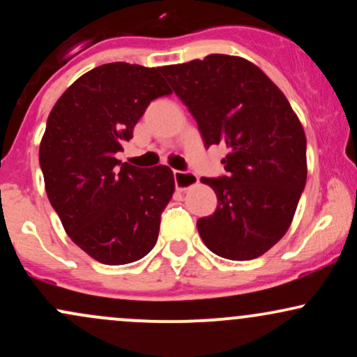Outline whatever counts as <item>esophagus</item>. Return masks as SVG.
I'll return each instance as SVG.
<instances>
[{
  "instance_id": "34e87169",
  "label": "esophagus",
  "mask_w": 357,
  "mask_h": 357,
  "mask_svg": "<svg viewBox=\"0 0 357 357\" xmlns=\"http://www.w3.org/2000/svg\"><path fill=\"white\" fill-rule=\"evenodd\" d=\"M174 183L176 190L178 191H186L188 188L195 186L198 183V176L190 171H174Z\"/></svg>"
}]
</instances>
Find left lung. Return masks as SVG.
I'll return each instance as SVG.
<instances>
[{
  "mask_svg": "<svg viewBox=\"0 0 357 357\" xmlns=\"http://www.w3.org/2000/svg\"><path fill=\"white\" fill-rule=\"evenodd\" d=\"M159 72L198 122L204 146L225 144L227 176L202 178L218 198L199 236L218 257L253 260L289 230L307 181L305 132L282 90L252 61L213 53Z\"/></svg>",
  "mask_w": 357,
  "mask_h": 357,
  "instance_id": "left-lung-1",
  "label": "left lung"
}]
</instances>
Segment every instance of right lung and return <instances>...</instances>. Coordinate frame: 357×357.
<instances>
[{
  "label": "right lung",
  "instance_id": "obj_1",
  "mask_svg": "<svg viewBox=\"0 0 357 357\" xmlns=\"http://www.w3.org/2000/svg\"><path fill=\"white\" fill-rule=\"evenodd\" d=\"M169 93L159 68L114 61L73 82L48 116L40 142L47 196L73 243L100 264H132L158 241L173 171L122 165L116 153L151 100Z\"/></svg>",
  "mask_w": 357,
  "mask_h": 357
}]
</instances>
